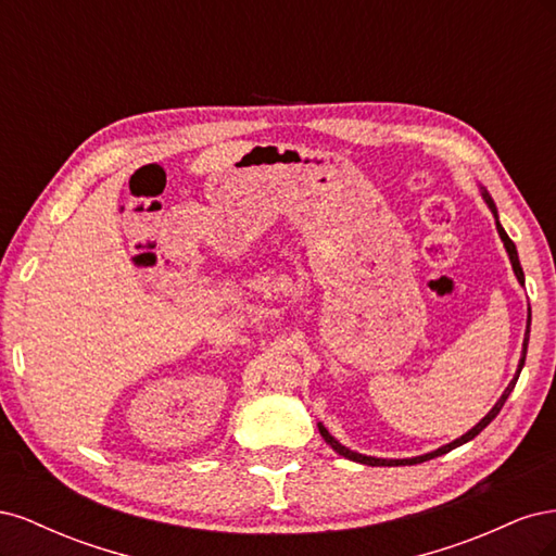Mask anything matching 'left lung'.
I'll return each instance as SVG.
<instances>
[{
  "label": "left lung",
  "instance_id": "left-lung-1",
  "mask_svg": "<svg viewBox=\"0 0 556 556\" xmlns=\"http://www.w3.org/2000/svg\"><path fill=\"white\" fill-rule=\"evenodd\" d=\"M482 199L486 201V206H490V211L494 213V217H496V231H498V237H501V241H503V245H506V252H508V257H510V264H513V271H515V276H517V280L525 285V271H521V264H519V257H517V248H515V243L510 241V237L506 233V229L501 227V223H498V213H496V206H494V201H492V197L486 194V190H482ZM529 331H531V308H529V323H527V333H525V343H521V359H519V366H517V374H515V378L510 380V384L506 387V392L501 394V399L494 403V408L486 413L480 422L470 429V431H466L462 439H457V441H452V443H447V445H443V447H439V450H433V452H427V454H422V457H413V459H378V457H366V454H359V452H355V450H350V447H345V445H341L339 441L333 439V435L325 429V425H317V429H319V433H323V439L327 441V445H331L333 447V452H339L341 457H345V459H352V462H357V464H366V466H413V464H422V462H429V459H433V457H441V454H445V452H450V450H454V447H459V445H464V443H468V441H473L476 435L492 422V419L501 413V408H503V403H506V399L510 396V392L515 390V382H517V378H519V374H521V366H525V359H527V345H529Z\"/></svg>",
  "mask_w": 556,
  "mask_h": 556
}]
</instances>
